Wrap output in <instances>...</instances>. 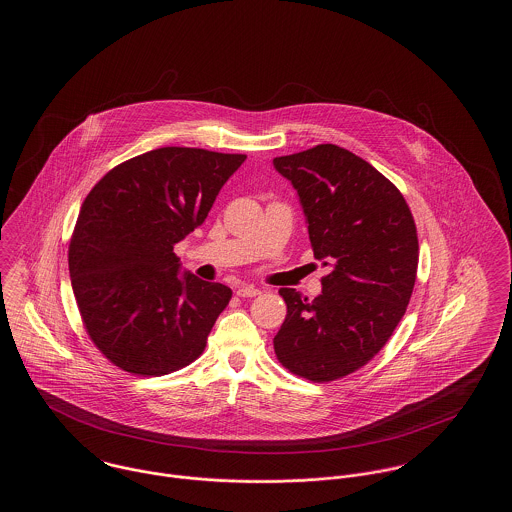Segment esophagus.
<instances>
[{"instance_id":"esophagus-1","label":"esophagus","mask_w":512,"mask_h":512,"mask_svg":"<svg viewBox=\"0 0 512 512\" xmlns=\"http://www.w3.org/2000/svg\"><path fill=\"white\" fill-rule=\"evenodd\" d=\"M238 295L240 297H255V295H259L261 290L259 288H255V286H242V288H238Z\"/></svg>"}]
</instances>
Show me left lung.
I'll list each match as a JSON object with an SVG mask.
<instances>
[{"instance_id": "obj_1", "label": "left lung", "mask_w": 512, "mask_h": 512, "mask_svg": "<svg viewBox=\"0 0 512 512\" xmlns=\"http://www.w3.org/2000/svg\"><path fill=\"white\" fill-rule=\"evenodd\" d=\"M297 190L322 276L311 299L282 288L288 315L274 336L282 366L332 382L365 366L390 340L413 295L418 236L411 209L390 180L334 144L274 159Z\"/></svg>"}]
</instances>
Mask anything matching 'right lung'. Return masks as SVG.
<instances>
[{
  "label": "right lung",
  "mask_w": 512,
  "mask_h": 512,
  "mask_svg": "<svg viewBox=\"0 0 512 512\" xmlns=\"http://www.w3.org/2000/svg\"><path fill=\"white\" fill-rule=\"evenodd\" d=\"M240 153L159 147L117 165L86 195L69 244L82 324L124 372L194 363L232 290L180 274L174 245L207 219Z\"/></svg>",
  "instance_id": "obj_1"
}]
</instances>
